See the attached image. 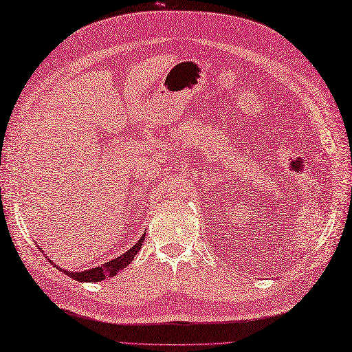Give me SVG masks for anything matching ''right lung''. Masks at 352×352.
<instances>
[{
	"label": "right lung",
	"instance_id": "obj_1",
	"mask_svg": "<svg viewBox=\"0 0 352 352\" xmlns=\"http://www.w3.org/2000/svg\"><path fill=\"white\" fill-rule=\"evenodd\" d=\"M143 241H144V234L142 236L140 241L137 242L133 248H130V250H128L125 254H122L121 256H118V258H115V260H110L109 263H104L102 265H100V267L79 272V273H77V272H67L64 269H61V270L65 273V275L72 276L73 279L79 280V282H98V280H102L106 278L115 276L119 270L125 269L126 264H130L134 260V256L137 255V252L140 251ZM50 263H52V261H50ZM56 269H59V267H56Z\"/></svg>",
	"mask_w": 352,
	"mask_h": 352
}]
</instances>
